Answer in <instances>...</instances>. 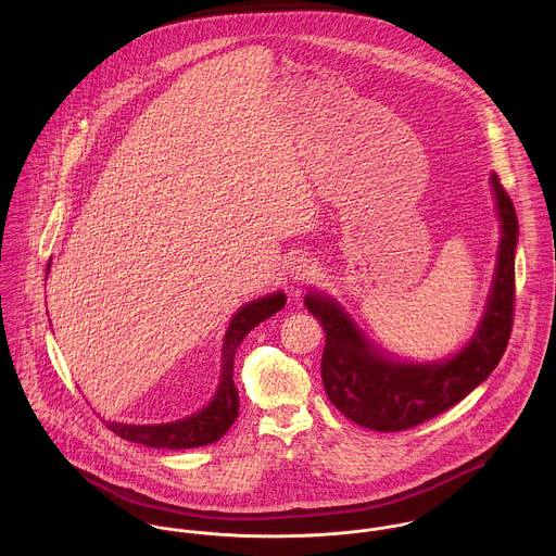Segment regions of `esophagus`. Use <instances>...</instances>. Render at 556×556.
Returning <instances> with one entry per match:
<instances>
[{
    "instance_id": "34e87169",
    "label": "esophagus",
    "mask_w": 556,
    "mask_h": 556,
    "mask_svg": "<svg viewBox=\"0 0 556 556\" xmlns=\"http://www.w3.org/2000/svg\"><path fill=\"white\" fill-rule=\"evenodd\" d=\"M291 278L298 280V282H304V280H311L315 276V265L311 258H295L291 263Z\"/></svg>"
}]
</instances>
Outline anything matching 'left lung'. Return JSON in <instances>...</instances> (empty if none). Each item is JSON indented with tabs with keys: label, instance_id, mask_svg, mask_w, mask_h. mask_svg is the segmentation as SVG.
<instances>
[{
	"label": "left lung",
	"instance_id": "8db88e82",
	"mask_svg": "<svg viewBox=\"0 0 556 556\" xmlns=\"http://www.w3.org/2000/svg\"><path fill=\"white\" fill-rule=\"evenodd\" d=\"M490 184L501 220L494 282L476 336L452 359L434 364L392 362L366 340L336 302L317 293L306 295V308L325 329L320 359L325 394L351 421L379 432L419 426L471 394L503 357L514 325L518 218L498 175L492 173Z\"/></svg>",
	"mask_w": 556,
	"mask_h": 556
}]
</instances>
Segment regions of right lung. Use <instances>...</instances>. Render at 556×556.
I'll use <instances>...</instances> for the list:
<instances>
[{
    "label": "right lung",
    "mask_w": 556,
    "mask_h": 556,
    "mask_svg": "<svg viewBox=\"0 0 556 556\" xmlns=\"http://www.w3.org/2000/svg\"><path fill=\"white\" fill-rule=\"evenodd\" d=\"M51 265V263H49ZM49 274V269H47ZM287 304L285 293H274L267 298H261L256 302L245 304L239 308L238 315L231 320L225 346H223V377L214 400L199 410L197 415H190L181 421L173 424H159V426H135V424H117V421H104L111 432L117 437L141 443L148 447L159 450H190L201 447L218 441L238 419L239 396L238 388L233 383V359L241 340L245 333L256 327L261 320L276 315Z\"/></svg>",
    "instance_id": "obj_1"
}]
</instances>
